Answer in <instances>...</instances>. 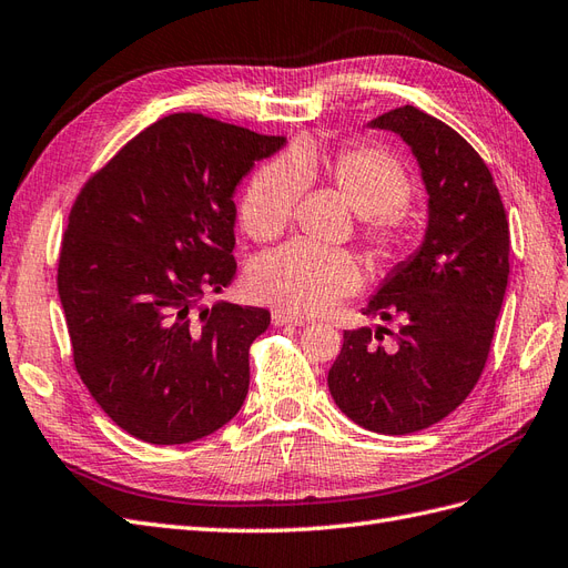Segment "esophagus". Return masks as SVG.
<instances>
[{
	"mask_svg": "<svg viewBox=\"0 0 568 568\" xmlns=\"http://www.w3.org/2000/svg\"><path fill=\"white\" fill-rule=\"evenodd\" d=\"M271 318H273V326H304V323H306L304 316L290 314V312H283V310H275L271 314Z\"/></svg>",
	"mask_w": 568,
	"mask_h": 568,
	"instance_id": "34e87169",
	"label": "esophagus"
}]
</instances>
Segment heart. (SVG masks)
Listing matches in <instances>:
<instances>
[{
  "label": "heart",
  "mask_w": 568,
  "mask_h": 568,
  "mask_svg": "<svg viewBox=\"0 0 568 568\" xmlns=\"http://www.w3.org/2000/svg\"><path fill=\"white\" fill-rule=\"evenodd\" d=\"M321 173L362 216V233L378 254L390 256L402 237L395 214L412 200V181L399 161L378 148L339 150L328 166L312 150H297L268 161L242 197V225L254 240L278 237L293 216L306 185ZM364 283L359 262L343 250H323L310 242L258 256L247 273L250 293L290 314L328 312Z\"/></svg>",
  "instance_id": "1"
}]
</instances>
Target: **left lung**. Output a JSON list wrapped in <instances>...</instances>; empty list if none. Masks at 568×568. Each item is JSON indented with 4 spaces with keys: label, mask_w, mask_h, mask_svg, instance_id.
<instances>
[{
    "label": "left lung",
    "mask_w": 568,
    "mask_h": 568,
    "mask_svg": "<svg viewBox=\"0 0 568 568\" xmlns=\"http://www.w3.org/2000/svg\"><path fill=\"white\" fill-rule=\"evenodd\" d=\"M368 128L399 135L412 150L428 225L418 250L362 310L395 321V331H345L328 390L362 428L407 435L455 412L483 374L507 293L509 223L485 161L447 123L407 104Z\"/></svg>",
    "instance_id": "obj_1"
}]
</instances>
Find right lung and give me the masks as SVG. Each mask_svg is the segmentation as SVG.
Instances as JSON below:
<instances>
[{
  "label": "right lung",
  "instance_id": "right-lung-1",
  "mask_svg": "<svg viewBox=\"0 0 568 568\" xmlns=\"http://www.w3.org/2000/svg\"><path fill=\"white\" fill-rule=\"evenodd\" d=\"M285 138L171 113L80 190L59 256L78 376L138 440H200L240 412L271 314L216 302L235 278V187Z\"/></svg>",
  "mask_w": 568,
  "mask_h": 568
}]
</instances>
